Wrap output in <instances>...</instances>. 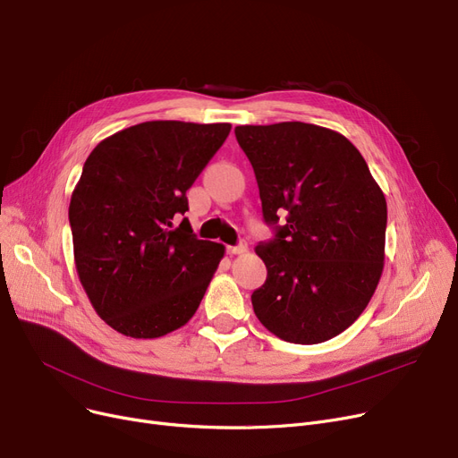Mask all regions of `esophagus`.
<instances>
[{
	"instance_id": "1",
	"label": "esophagus",
	"mask_w": 458,
	"mask_h": 458,
	"mask_svg": "<svg viewBox=\"0 0 458 458\" xmlns=\"http://www.w3.org/2000/svg\"><path fill=\"white\" fill-rule=\"evenodd\" d=\"M249 250V245L245 242H242L239 245H233V247H228L226 252L228 254H245Z\"/></svg>"
}]
</instances>
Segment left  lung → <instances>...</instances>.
Segmentation results:
<instances>
[{
	"label": "left lung",
	"instance_id": "1",
	"mask_svg": "<svg viewBox=\"0 0 458 458\" xmlns=\"http://www.w3.org/2000/svg\"><path fill=\"white\" fill-rule=\"evenodd\" d=\"M235 139L254 168L263 221L275 230L256 247L267 280L252 293L254 314L284 342L323 344L349 328L377 290L386 199L338 131L280 123L237 126Z\"/></svg>",
	"mask_w": 458,
	"mask_h": 458
}]
</instances>
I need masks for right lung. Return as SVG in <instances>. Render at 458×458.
Listing matches in <instances>:
<instances>
[{"instance_id": "obj_1", "label": "right lung", "mask_w": 458, "mask_h": 458, "mask_svg": "<svg viewBox=\"0 0 458 458\" xmlns=\"http://www.w3.org/2000/svg\"><path fill=\"white\" fill-rule=\"evenodd\" d=\"M230 124L152 120L104 139L83 165L68 219L92 308L130 338L183 327L225 256L189 221L185 192L223 147Z\"/></svg>"}]
</instances>
